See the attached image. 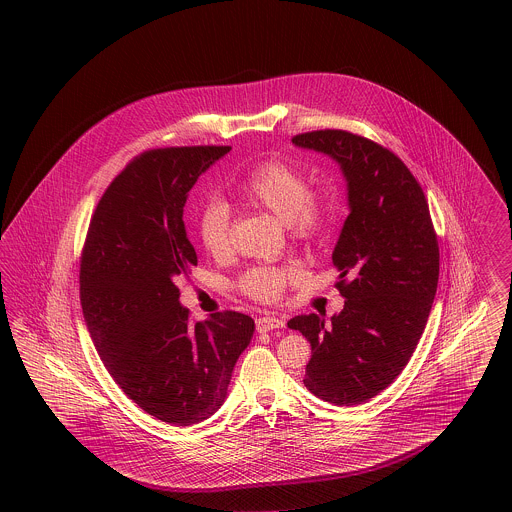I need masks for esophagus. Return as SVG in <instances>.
<instances>
[{
  "instance_id": "esophagus-1",
  "label": "esophagus",
  "mask_w": 512,
  "mask_h": 512,
  "mask_svg": "<svg viewBox=\"0 0 512 512\" xmlns=\"http://www.w3.org/2000/svg\"><path fill=\"white\" fill-rule=\"evenodd\" d=\"M255 326H257V332H270V330H276V328H282L284 326V320L276 317H259L255 320Z\"/></svg>"
}]
</instances>
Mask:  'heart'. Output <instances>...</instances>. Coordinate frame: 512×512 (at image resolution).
<instances>
[{
  "mask_svg": "<svg viewBox=\"0 0 512 512\" xmlns=\"http://www.w3.org/2000/svg\"><path fill=\"white\" fill-rule=\"evenodd\" d=\"M236 197L245 207L267 211L286 222L297 242H315L330 217L324 195L311 190L305 174L290 163L268 159L245 174L236 188ZM197 238L207 253L224 257L230 253V209L219 199L207 201L195 219ZM303 276L299 263H280L245 270L238 282L240 292L259 303L280 301L286 288Z\"/></svg>",
  "mask_w": 512,
  "mask_h": 512,
  "instance_id": "1",
  "label": "heart"
}]
</instances>
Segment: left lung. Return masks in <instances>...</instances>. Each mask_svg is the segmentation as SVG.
I'll list each match as a JSON object with an SVG mask.
<instances>
[{"label":"left lung","instance_id":"8db88e82","mask_svg":"<svg viewBox=\"0 0 512 512\" xmlns=\"http://www.w3.org/2000/svg\"><path fill=\"white\" fill-rule=\"evenodd\" d=\"M293 144L330 155L347 180L349 215L332 263L343 311L288 322L311 341L305 388L334 405L386 390L413 357L439 278L438 236L413 172L390 151L347 130L297 134Z\"/></svg>","mask_w":512,"mask_h":512}]
</instances>
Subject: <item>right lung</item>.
<instances>
[{
    "instance_id": "obj_1",
    "label": "right lung",
    "mask_w": 512,
    "mask_h": 512,
    "mask_svg": "<svg viewBox=\"0 0 512 512\" xmlns=\"http://www.w3.org/2000/svg\"><path fill=\"white\" fill-rule=\"evenodd\" d=\"M230 146L159 147L107 186L80 255V303L111 378L147 414L192 426L217 413L255 322L236 311L192 322L178 280L197 265L184 205Z\"/></svg>"
}]
</instances>
